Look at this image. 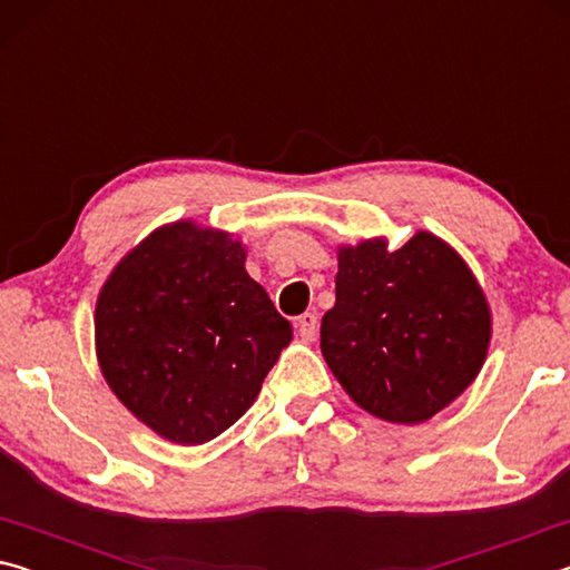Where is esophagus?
Listing matches in <instances>:
<instances>
[{
  "label": "esophagus",
  "mask_w": 570,
  "mask_h": 570,
  "mask_svg": "<svg viewBox=\"0 0 570 570\" xmlns=\"http://www.w3.org/2000/svg\"><path fill=\"white\" fill-rule=\"evenodd\" d=\"M296 330H298V336H302L304 342H314L316 340V330H320V320H316V314L306 312L296 320Z\"/></svg>",
  "instance_id": "34e87169"
}]
</instances>
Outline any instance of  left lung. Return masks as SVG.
Segmentation results:
<instances>
[{"label": "left lung", "mask_w": 570, "mask_h": 570, "mask_svg": "<svg viewBox=\"0 0 570 570\" xmlns=\"http://www.w3.org/2000/svg\"><path fill=\"white\" fill-rule=\"evenodd\" d=\"M336 302L322 354L364 412L394 424L435 417L485 364L493 314L455 248L420 228L390 250L384 236L336 248Z\"/></svg>", "instance_id": "left-lung-1"}]
</instances>
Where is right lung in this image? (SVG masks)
<instances>
[{"instance_id": "obj_1", "label": "right lung", "mask_w": 570, "mask_h": 570, "mask_svg": "<svg viewBox=\"0 0 570 570\" xmlns=\"http://www.w3.org/2000/svg\"><path fill=\"white\" fill-rule=\"evenodd\" d=\"M292 324L246 272L228 230L173 220L125 254L95 304V354L132 417L173 445H204L262 392Z\"/></svg>"}]
</instances>
